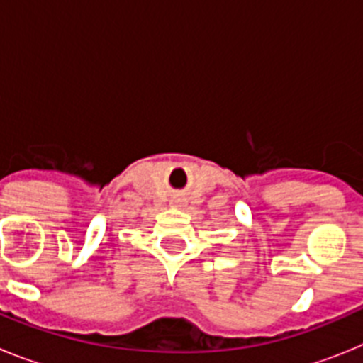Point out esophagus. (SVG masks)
<instances>
[{"label":"esophagus","instance_id":"obj_1","mask_svg":"<svg viewBox=\"0 0 363 363\" xmlns=\"http://www.w3.org/2000/svg\"><path fill=\"white\" fill-rule=\"evenodd\" d=\"M172 203H174V205H179V203H182V200H174V201H172Z\"/></svg>","mask_w":363,"mask_h":363}]
</instances>
